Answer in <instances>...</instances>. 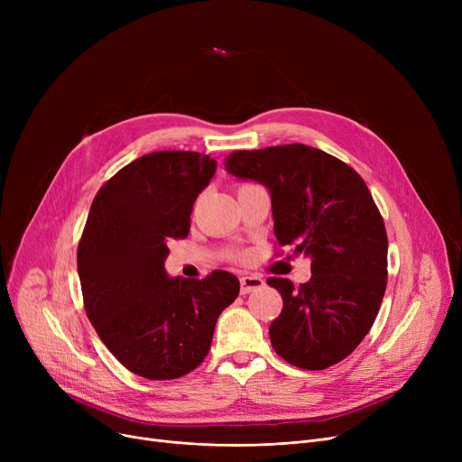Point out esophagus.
<instances>
[{
    "label": "esophagus",
    "mask_w": 462,
    "mask_h": 462,
    "mask_svg": "<svg viewBox=\"0 0 462 462\" xmlns=\"http://www.w3.org/2000/svg\"><path fill=\"white\" fill-rule=\"evenodd\" d=\"M239 282H241V294H251L265 284V281L260 275H245L239 279Z\"/></svg>",
    "instance_id": "34e87169"
}]
</instances>
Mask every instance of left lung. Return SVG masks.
<instances>
[{"mask_svg": "<svg viewBox=\"0 0 462 462\" xmlns=\"http://www.w3.org/2000/svg\"><path fill=\"white\" fill-rule=\"evenodd\" d=\"M225 168L270 189L279 245L310 256L312 277L300 288L268 279L282 296L270 326L275 352L305 371L343 361L373 328L387 282V234L365 181L305 143L239 150Z\"/></svg>", "mask_w": 462, "mask_h": 462, "instance_id": "left-lung-1", "label": "left lung"}]
</instances>
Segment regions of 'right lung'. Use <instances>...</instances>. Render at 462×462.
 Instances as JSON below:
<instances>
[{
  "label": "right lung",
  "instance_id": "obj_1",
  "mask_svg": "<svg viewBox=\"0 0 462 462\" xmlns=\"http://www.w3.org/2000/svg\"><path fill=\"white\" fill-rule=\"evenodd\" d=\"M217 162L197 152H155L112 176L93 199L79 244L89 322L121 365L150 380L197 369L213 329L239 294L236 275L168 277V241L183 239Z\"/></svg>",
  "mask_w": 462,
  "mask_h": 462
}]
</instances>
